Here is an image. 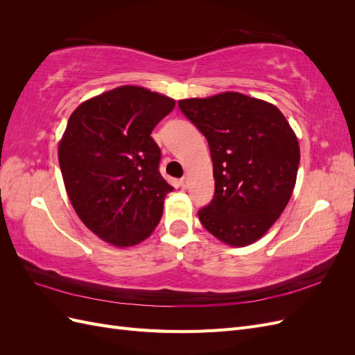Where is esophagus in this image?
I'll return each instance as SVG.
<instances>
[{"instance_id": "34e87169", "label": "esophagus", "mask_w": 355, "mask_h": 355, "mask_svg": "<svg viewBox=\"0 0 355 355\" xmlns=\"http://www.w3.org/2000/svg\"><path fill=\"white\" fill-rule=\"evenodd\" d=\"M179 185H180L182 188H184V189H187V188L189 187V179H188L187 176H184V178H182V179L179 180Z\"/></svg>"}]
</instances>
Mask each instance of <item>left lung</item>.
Masks as SVG:
<instances>
[{
    "label": "left lung",
    "mask_w": 355,
    "mask_h": 355,
    "mask_svg": "<svg viewBox=\"0 0 355 355\" xmlns=\"http://www.w3.org/2000/svg\"><path fill=\"white\" fill-rule=\"evenodd\" d=\"M179 108L207 139L214 196L198 210L211 235L243 247L259 240L286 209L299 167V144L277 106L225 92L179 101Z\"/></svg>",
    "instance_id": "1"
}]
</instances>
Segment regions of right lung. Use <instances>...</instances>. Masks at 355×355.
<instances>
[{
	"label": "right lung",
	"instance_id": "obj_1",
	"mask_svg": "<svg viewBox=\"0 0 355 355\" xmlns=\"http://www.w3.org/2000/svg\"><path fill=\"white\" fill-rule=\"evenodd\" d=\"M175 101L121 85L83 102L59 144V164L73 210L106 243L128 247L151 235L173 191L161 176L154 127Z\"/></svg>",
	"mask_w": 355,
	"mask_h": 355
}]
</instances>
